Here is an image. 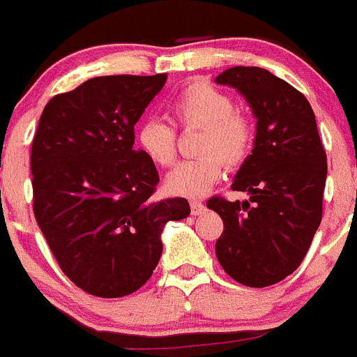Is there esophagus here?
I'll return each mask as SVG.
<instances>
[{
	"mask_svg": "<svg viewBox=\"0 0 357 357\" xmlns=\"http://www.w3.org/2000/svg\"><path fill=\"white\" fill-rule=\"evenodd\" d=\"M190 209H192V215H202L206 211V206L204 202L201 201H190Z\"/></svg>",
	"mask_w": 357,
	"mask_h": 357,
	"instance_id": "34e87169",
	"label": "esophagus"
}]
</instances>
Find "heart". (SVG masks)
Masks as SVG:
<instances>
[{"label":"heart","instance_id":"1","mask_svg":"<svg viewBox=\"0 0 357 357\" xmlns=\"http://www.w3.org/2000/svg\"><path fill=\"white\" fill-rule=\"evenodd\" d=\"M171 112L181 126L202 128L199 158L181 162L167 176V190L181 197H202L222 178L224 163L236 167L252 151L255 128L252 119L236 111L227 93L208 82H190L171 102ZM144 155L160 167L176 162V130L162 119H146L137 132Z\"/></svg>","mask_w":357,"mask_h":357}]
</instances>
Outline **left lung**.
<instances>
[{
  "instance_id": "1",
  "label": "left lung",
  "mask_w": 357,
  "mask_h": 357,
  "mask_svg": "<svg viewBox=\"0 0 357 357\" xmlns=\"http://www.w3.org/2000/svg\"><path fill=\"white\" fill-rule=\"evenodd\" d=\"M215 82L238 89L257 119L252 155L231 186L250 199L206 202L224 220L216 257L239 284L268 287L299 268L321 225L326 151L308 100L289 82L259 66H232Z\"/></svg>"
}]
</instances>
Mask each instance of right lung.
<instances>
[{
	"label": "right lung",
	"instance_id": "1",
	"mask_svg": "<svg viewBox=\"0 0 357 357\" xmlns=\"http://www.w3.org/2000/svg\"><path fill=\"white\" fill-rule=\"evenodd\" d=\"M167 81L107 75L49 100L31 146L33 211L59 268L98 298H123L149 280L169 220L186 199L155 201L158 172L133 149V126Z\"/></svg>",
	"mask_w": 357,
	"mask_h": 357
}]
</instances>
